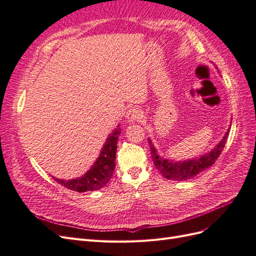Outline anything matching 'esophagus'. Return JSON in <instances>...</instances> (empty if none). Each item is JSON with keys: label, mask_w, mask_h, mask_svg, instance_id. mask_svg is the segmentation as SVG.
<instances>
[{"label": "esophagus", "mask_w": 256, "mask_h": 256, "mask_svg": "<svg viewBox=\"0 0 256 256\" xmlns=\"http://www.w3.org/2000/svg\"><path fill=\"white\" fill-rule=\"evenodd\" d=\"M126 118L129 122H138V120H141L143 118V112L140 109H138V108H132V109L128 110Z\"/></svg>", "instance_id": "1"}]
</instances>
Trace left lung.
Here are the masks:
<instances>
[{
    "label": "left lung",
    "mask_w": 256,
    "mask_h": 256,
    "mask_svg": "<svg viewBox=\"0 0 256 256\" xmlns=\"http://www.w3.org/2000/svg\"><path fill=\"white\" fill-rule=\"evenodd\" d=\"M230 125L226 130V134H224L223 138H221V141L216 144L212 150H210V152H208L204 154H200V157H196L188 160H182V161H175L172 159L164 158V156H160L152 141L150 140V138H148V144H150L154 164L158 171L162 174V176L166 177V180L184 182V180H190V178L196 177L200 172H203L209 166H212L214 164V161L219 158L224 148V145L226 143L228 136L230 134Z\"/></svg>",
    "instance_id": "obj_1"
}]
</instances>
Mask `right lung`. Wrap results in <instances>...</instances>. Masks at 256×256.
<instances>
[{"mask_svg":"<svg viewBox=\"0 0 256 256\" xmlns=\"http://www.w3.org/2000/svg\"><path fill=\"white\" fill-rule=\"evenodd\" d=\"M120 125H118L112 132L106 138V140L100 150L99 157L92 166L88 171L81 177L74 178V180H60L53 177L62 186L67 189L76 192L95 191L104 188L110 182L115 168V157L116 150H118V140L120 134Z\"/></svg>","mask_w":256,"mask_h":256,"instance_id":"add662e5","label":"right lung"}]
</instances>
